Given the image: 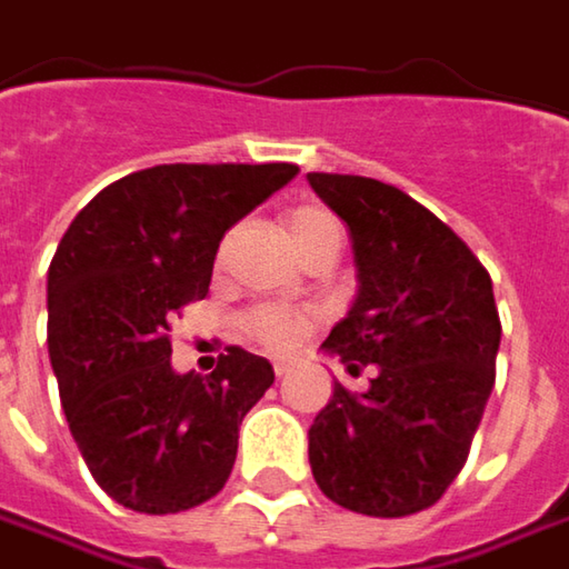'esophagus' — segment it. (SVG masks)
I'll use <instances>...</instances> for the list:
<instances>
[{"label": "esophagus", "mask_w": 569, "mask_h": 569, "mask_svg": "<svg viewBox=\"0 0 569 569\" xmlns=\"http://www.w3.org/2000/svg\"><path fill=\"white\" fill-rule=\"evenodd\" d=\"M273 372H277V379L289 376V362H286V359H277V362H273Z\"/></svg>", "instance_id": "1"}]
</instances>
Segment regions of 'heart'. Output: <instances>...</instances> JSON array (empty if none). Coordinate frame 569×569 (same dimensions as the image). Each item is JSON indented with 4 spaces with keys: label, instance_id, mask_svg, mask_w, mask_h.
Returning a JSON list of instances; mask_svg holds the SVG:
<instances>
[{
    "label": "heart",
    "instance_id": "obj_1",
    "mask_svg": "<svg viewBox=\"0 0 569 569\" xmlns=\"http://www.w3.org/2000/svg\"><path fill=\"white\" fill-rule=\"evenodd\" d=\"M325 226H333V219L325 210H299L292 212V219H289V232L296 238V244L302 238L321 232ZM244 328L267 350L286 353L309 333L311 315L302 309H289V306H260V309L248 315Z\"/></svg>",
    "mask_w": 569,
    "mask_h": 569
}]
</instances>
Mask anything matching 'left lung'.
<instances>
[{
	"mask_svg": "<svg viewBox=\"0 0 569 569\" xmlns=\"http://www.w3.org/2000/svg\"><path fill=\"white\" fill-rule=\"evenodd\" d=\"M350 229L357 299L321 343L362 395L333 382L309 430L311 475L337 507L398 519L456 481L493 388L500 315L483 263L427 207L359 174H309Z\"/></svg>",
	"mask_w": 569,
	"mask_h": 569,
	"instance_id": "1",
	"label": "left lung"
}]
</instances>
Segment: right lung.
<instances>
[{
    "mask_svg": "<svg viewBox=\"0 0 569 569\" xmlns=\"http://www.w3.org/2000/svg\"><path fill=\"white\" fill-rule=\"evenodd\" d=\"M299 174L270 164H156L108 184L47 273V347L69 432L120 507L181 512L216 497L273 366L229 347L212 376L171 369V318L210 292L222 236Z\"/></svg>",
    "mask_w": 569,
    "mask_h": 569,
    "instance_id": "1",
    "label": "right lung"
}]
</instances>
